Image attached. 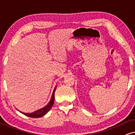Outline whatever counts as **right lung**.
Wrapping results in <instances>:
<instances>
[{"label": "right lung", "mask_w": 135, "mask_h": 135, "mask_svg": "<svg viewBox=\"0 0 135 135\" xmlns=\"http://www.w3.org/2000/svg\"><path fill=\"white\" fill-rule=\"evenodd\" d=\"M54 99H55V93H53L50 102L48 103L47 105H45V106H44L43 108L38 109V110H36V111H34V112H31V113H25V112H22V113L25 114V115L28 116V117H32V118L41 117L44 115H45V114L51 109V108H52L53 103H54Z\"/></svg>", "instance_id": "obj_1"}]
</instances>
